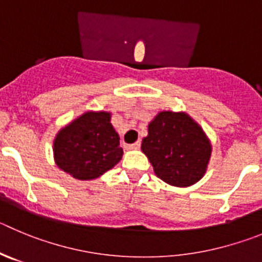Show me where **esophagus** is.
I'll return each instance as SVG.
<instances>
[{"label":"esophagus","mask_w":262,"mask_h":262,"mask_svg":"<svg viewBox=\"0 0 262 262\" xmlns=\"http://www.w3.org/2000/svg\"><path fill=\"white\" fill-rule=\"evenodd\" d=\"M140 145H141V143H140V140H139L134 144H126V145H124V148H126V149H139V148H140Z\"/></svg>","instance_id":"esophagus-1"}]
</instances>
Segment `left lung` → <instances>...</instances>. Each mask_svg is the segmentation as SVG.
Returning <instances> with one entry per match:
<instances>
[{"label":"left lung","instance_id":"8db88e82","mask_svg":"<svg viewBox=\"0 0 262 262\" xmlns=\"http://www.w3.org/2000/svg\"><path fill=\"white\" fill-rule=\"evenodd\" d=\"M141 150L158 178L177 187L201 179L212 153L201 127L184 113L172 112L158 113L150 122Z\"/></svg>","mask_w":262,"mask_h":262}]
</instances>
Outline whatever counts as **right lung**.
I'll use <instances>...</instances> for the list:
<instances>
[{
    "instance_id": "obj_1",
    "label": "right lung",
    "mask_w": 262,
    "mask_h": 262,
    "mask_svg": "<svg viewBox=\"0 0 262 262\" xmlns=\"http://www.w3.org/2000/svg\"><path fill=\"white\" fill-rule=\"evenodd\" d=\"M123 155L110 114L88 112L62 128L54 140L57 166L75 179L98 178L118 164Z\"/></svg>"
}]
</instances>
